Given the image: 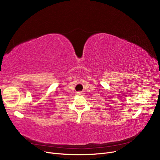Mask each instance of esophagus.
<instances>
[{"mask_svg": "<svg viewBox=\"0 0 160 160\" xmlns=\"http://www.w3.org/2000/svg\"><path fill=\"white\" fill-rule=\"evenodd\" d=\"M78 95H82V94H83V93H82V92H78Z\"/></svg>", "mask_w": 160, "mask_h": 160, "instance_id": "34e87169", "label": "esophagus"}]
</instances>
